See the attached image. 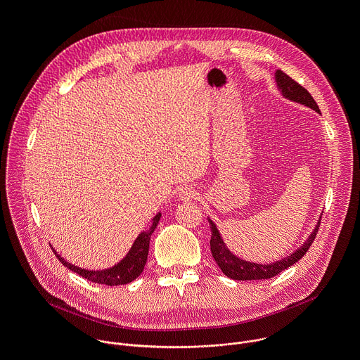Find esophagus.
I'll return each instance as SVG.
<instances>
[{"label": "esophagus", "mask_w": 360, "mask_h": 360, "mask_svg": "<svg viewBox=\"0 0 360 360\" xmlns=\"http://www.w3.org/2000/svg\"><path fill=\"white\" fill-rule=\"evenodd\" d=\"M196 196H198V192H196L192 186H189V185L182 186V188L179 189V193H178V198H179L181 200H184V202L193 200V199H196Z\"/></svg>", "instance_id": "esophagus-1"}]
</instances>
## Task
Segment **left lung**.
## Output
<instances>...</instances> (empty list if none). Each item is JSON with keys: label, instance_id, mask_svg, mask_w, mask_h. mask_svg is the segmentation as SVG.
<instances>
[{"label": "left lung", "instance_id": "8db88e82", "mask_svg": "<svg viewBox=\"0 0 360 360\" xmlns=\"http://www.w3.org/2000/svg\"><path fill=\"white\" fill-rule=\"evenodd\" d=\"M275 82H276V88L281 92V95L292 102H296V104H300L306 108H311L315 112L321 114L319 107L315 102V99L312 98V95L307 92L303 86H300L296 81H293L290 77H288L283 71L276 70L275 71ZM321 218L318 224L315 225L314 231L309 233V236L306 238V240L290 255L285 256V258L271 262V264H261V262H252V261H246L236 256L225 243V240L222 239V235L219 232V229L217 228L215 222L208 217V222L211 226V252L214 259L217 262V265L219 266V269L224 272V275H226L228 278L233 279V281H261V279H269L276 276L278 274H281L282 271L288 269L289 266H292L293 264H296L302 256L306 253V250L311 248L316 232L319 229V224H321Z\"/></svg>", "mask_w": 360, "mask_h": 360}]
</instances>
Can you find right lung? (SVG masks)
I'll list each match as a JSON object with an SVG mask.
<instances>
[{"instance_id":"add662e5","label":"right lung","mask_w":360,"mask_h":360,"mask_svg":"<svg viewBox=\"0 0 360 360\" xmlns=\"http://www.w3.org/2000/svg\"><path fill=\"white\" fill-rule=\"evenodd\" d=\"M162 214L158 212L155 217L152 218L150 221V226L149 229L142 231L136 239L134 240L131 249L128 250V253L124 256V258L115 264L111 268H105V269H84L79 266H75L74 264L65 261L63 256L56 250V248H53L56 256L58 258V261L67 266L70 271L78 274L79 276L95 282V283H101V285H108V286H118V285H125L129 283L132 281H135L143 271L146 259H148V252H149V240H150V235L155 231V228L160 224Z\"/></svg>"}]
</instances>
